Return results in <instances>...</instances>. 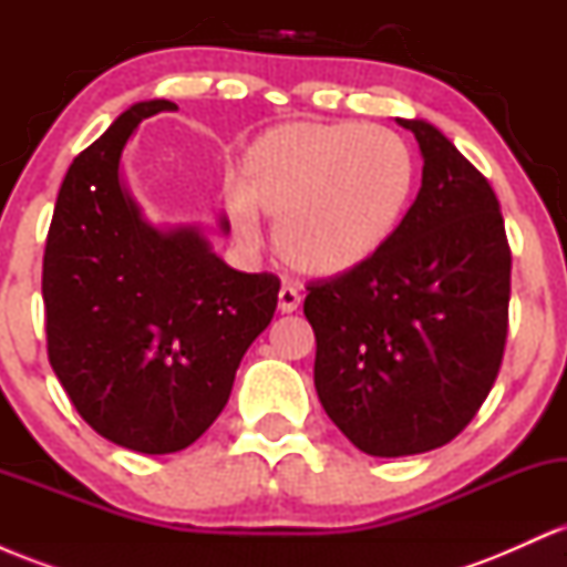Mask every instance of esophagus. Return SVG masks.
Returning <instances> with one entry per match:
<instances>
[{
	"label": "esophagus",
	"mask_w": 567,
	"mask_h": 567,
	"mask_svg": "<svg viewBox=\"0 0 567 567\" xmlns=\"http://www.w3.org/2000/svg\"><path fill=\"white\" fill-rule=\"evenodd\" d=\"M277 303H279V311H282V315H290V311H296L298 306H301V290L285 285V288L279 290Z\"/></svg>",
	"instance_id": "34e87169"
}]
</instances>
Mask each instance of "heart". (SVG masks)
I'll use <instances>...</instances> for the list:
<instances>
[{
    "label": "heart",
    "instance_id": "b5f03b06",
    "mask_svg": "<svg viewBox=\"0 0 567 567\" xmlns=\"http://www.w3.org/2000/svg\"><path fill=\"white\" fill-rule=\"evenodd\" d=\"M415 186L413 152L381 125L288 122L245 146L229 194L234 234L258 243L277 220L279 256L311 277H341L386 247Z\"/></svg>",
    "mask_w": 567,
    "mask_h": 567
}]
</instances>
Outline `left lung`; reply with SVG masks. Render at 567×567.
<instances>
[{"label": "left lung", "mask_w": 567, "mask_h": 567, "mask_svg": "<svg viewBox=\"0 0 567 567\" xmlns=\"http://www.w3.org/2000/svg\"><path fill=\"white\" fill-rule=\"evenodd\" d=\"M424 178L386 247L360 269L311 279L315 386L330 421L368 455L447 445L496 381L509 330L512 250L496 192L424 120H396Z\"/></svg>", "instance_id": "obj_1"}]
</instances>
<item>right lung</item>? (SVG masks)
<instances>
[{
    "instance_id": "right-lung-1",
    "label": "right lung",
    "mask_w": 567,
    "mask_h": 567,
    "mask_svg": "<svg viewBox=\"0 0 567 567\" xmlns=\"http://www.w3.org/2000/svg\"><path fill=\"white\" fill-rule=\"evenodd\" d=\"M173 109L135 103L71 162L42 264L48 357L71 405L148 455L184 451L218 419L279 292L277 275L229 269L199 231L154 229L122 186L133 130Z\"/></svg>"
}]
</instances>
